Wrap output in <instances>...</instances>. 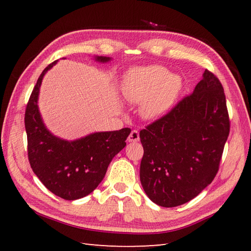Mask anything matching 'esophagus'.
Returning a JSON list of instances; mask_svg holds the SVG:
<instances>
[{"label":"esophagus","instance_id":"obj_1","mask_svg":"<svg viewBox=\"0 0 251 251\" xmlns=\"http://www.w3.org/2000/svg\"><path fill=\"white\" fill-rule=\"evenodd\" d=\"M139 139H140L139 131L134 129V130H131V132L128 136V139H127V140H128L129 142H137V141H139Z\"/></svg>","mask_w":251,"mask_h":251}]
</instances>
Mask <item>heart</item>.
Returning a JSON list of instances; mask_svg holds the SVG:
<instances>
[{
	"label": "heart",
	"instance_id": "heart-1",
	"mask_svg": "<svg viewBox=\"0 0 251 251\" xmlns=\"http://www.w3.org/2000/svg\"><path fill=\"white\" fill-rule=\"evenodd\" d=\"M181 88L182 78L178 74L169 73L161 66H152L132 70L125 93L132 101H143V114L149 119H156L172 108Z\"/></svg>",
	"mask_w": 251,
	"mask_h": 251
}]
</instances>
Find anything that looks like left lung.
Here are the masks:
<instances>
[{"instance_id": "1", "label": "left lung", "mask_w": 251, "mask_h": 251, "mask_svg": "<svg viewBox=\"0 0 251 251\" xmlns=\"http://www.w3.org/2000/svg\"><path fill=\"white\" fill-rule=\"evenodd\" d=\"M230 134L225 90L205 70L193 93L140 131V181L162 207L185 204L212 182Z\"/></svg>"}]
</instances>
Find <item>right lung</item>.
<instances>
[{
  "mask_svg": "<svg viewBox=\"0 0 251 251\" xmlns=\"http://www.w3.org/2000/svg\"><path fill=\"white\" fill-rule=\"evenodd\" d=\"M96 60L108 62L109 57ZM56 61L42 72L25 108V126L28 158L33 173L51 193L67 201L82 199L97 188L117 153L126 146L130 128L94 132L81 139L67 141L47 130L37 108L42 79Z\"/></svg>",
  "mask_w": 251,
  "mask_h": 251,
  "instance_id": "right-lung-1",
  "label": "right lung"
}]
</instances>
